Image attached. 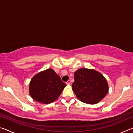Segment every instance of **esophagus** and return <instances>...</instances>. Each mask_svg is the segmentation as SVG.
I'll return each mask as SVG.
<instances>
[{
    "mask_svg": "<svg viewBox=\"0 0 133 133\" xmlns=\"http://www.w3.org/2000/svg\"><path fill=\"white\" fill-rule=\"evenodd\" d=\"M70 83H71V81H70V80H69L67 81V82H66V84H67V85H69V84H70Z\"/></svg>",
    "mask_w": 133,
    "mask_h": 133,
    "instance_id": "obj_1",
    "label": "esophagus"
}]
</instances>
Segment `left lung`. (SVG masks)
Listing matches in <instances>:
<instances>
[{"mask_svg": "<svg viewBox=\"0 0 133 133\" xmlns=\"http://www.w3.org/2000/svg\"><path fill=\"white\" fill-rule=\"evenodd\" d=\"M72 89L76 97L86 104H95L102 100L109 92L107 81L94 69L82 68L75 73Z\"/></svg>", "mask_w": 133, "mask_h": 133, "instance_id": "left-lung-1", "label": "left lung"}]
</instances>
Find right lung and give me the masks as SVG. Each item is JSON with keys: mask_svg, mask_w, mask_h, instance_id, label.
I'll list each match as a JSON object with an SVG mask.
<instances>
[{"mask_svg": "<svg viewBox=\"0 0 133 133\" xmlns=\"http://www.w3.org/2000/svg\"><path fill=\"white\" fill-rule=\"evenodd\" d=\"M59 76L52 69L37 73L29 83V94L33 100L42 104H50L58 98L64 87Z\"/></svg>", "mask_w": 133, "mask_h": 133, "instance_id": "add662e5", "label": "right lung"}]
</instances>
